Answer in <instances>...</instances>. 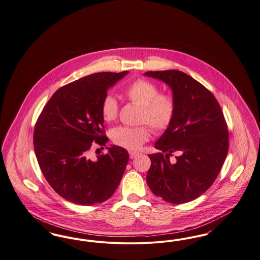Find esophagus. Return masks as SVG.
Returning a JSON list of instances; mask_svg holds the SVG:
<instances>
[{
  "label": "esophagus",
  "mask_w": 260,
  "mask_h": 260,
  "mask_svg": "<svg viewBox=\"0 0 260 260\" xmlns=\"http://www.w3.org/2000/svg\"><path fill=\"white\" fill-rule=\"evenodd\" d=\"M129 154H130V158L133 159L139 155V152H137V151H130Z\"/></svg>",
  "instance_id": "obj_1"
}]
</instances>
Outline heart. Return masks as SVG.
I'll use <instances>...</instances> for the list:
<instances>
[{
	"mask_svg": "<svg viewBox=\"0 0 260 260\" xmlns=\"http://www.w3.org/2000/svg\"><path fill=\"white\" fill-rule=\"evenodd\" d=\"M123 94L129 101L141 107L140 122L147 123L157 133L166 131L172 124L176 114V102L170 94L159 93L158 86L155 83L147 79H136L125 87ZM117 101L112 95H107L101 103L104 121L113 122L117 117ZM149 133L146 125L120 126L113 129L112 139L115 145L134 150L147 142Z\"/></svg>",
	"mask_w": 260,
	"mask_h": 260,
	"instance_id": "obj_1",
	"label": "heart"
}]
</instances>
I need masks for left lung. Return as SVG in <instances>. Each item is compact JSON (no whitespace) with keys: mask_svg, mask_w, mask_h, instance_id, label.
<instances>
[{"mask_svg":"<svg viewBox=\"0 0 260 260\" xmlns=\"http://www.w3.org/2000/svg\"><path fill=\"white\" fill-rule=\"evenodd\" d=\"M165 82L176 102L175 118L149 154L147 182L164 201L183 204L202 195L215 181L228 152L224 115L212 92L177 70L147 72ZM177 152L175 161L169 156Z\"/></svg>","mask_w":260,"mask_h":260,"instance_id":"1","label":"left lung"}]
</instances>
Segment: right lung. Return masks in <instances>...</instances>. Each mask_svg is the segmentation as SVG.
I'll return each instance as SVG.
<instances>
[{"instance_id": "1", "label": "right lung", "mask_w": 260, "mask_h": 260, "mask_svg": "<svg viewBox=\"0 0 260 260\" xmlns=\"http://www.w3.org/2000/svg\"><path fill=\"white\" fill-rule=\"evenodd\" d=\"M128 73H97L62 86L37 120L34 148L40 168L50 186L72 203H102L121 181L129 160L125 148L112 146L94 161L88 150L93 142L108 143L101 103Z\"/></svg>"}]
</instances>
